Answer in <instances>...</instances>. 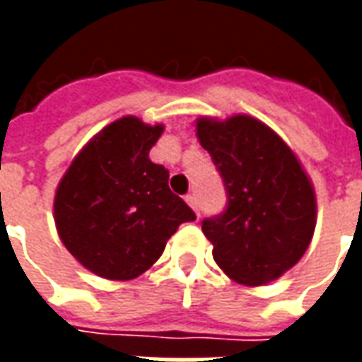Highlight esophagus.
<instances>
[{"label": "esophagus", "mask_w": 362, "mask_h": 362, "mask_svg": "<svg viewBox=\"0 0 362 362\" xmlns=\"http://www.w3.org/2000/svg\"><path fill=\"white\" fill-rule=\"evenodd\" d=\"M186 202H188L189 207H192V209L196 211L197 217H199V209H197V199H196V196H194V194H188V196H186Z\"/></svg>", "instance_id": "obj_1"}]
</instances>
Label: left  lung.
I'll list each match as a JSON object with an SVG mask.
<instances>
[{"label": "left lung", "instance_id": "obj_1", "mask_svg": "<svg viewBox=\"0 0 362 362\" xmlns=\"http://www.w3.org/2000/svg\"><path fill=\"white\" fill-rule=\"evenodd\" d=\"M196 129L227 189L225 211L202 221L213 258L236 283L266 285L310 244L314 188L287 143L259 119L199 118Z\"/></svg>", "mask_w": 362, "mask_h": 362}]
</instances>
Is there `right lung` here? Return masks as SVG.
Instances as JSON below:
<instances>
[{
    "instance_id": "add662e5",
    "label": "right lung",
    "mask_w": 362,
    "mask_h": 362,
    "mask_svg": "<svg viewBox=\"0 0 362 362\" xmlns=\"http://www.w3.org/2000/svg\"><path fill=\"white\" fill-rule=\"evenodd\" d=\"M163 126L124 116L90 139L56 189L54 219L79 264L104 279L147 272L166 240L196 213L168 188V170L149 158Z\"/></svg>"
}]
</instances>
